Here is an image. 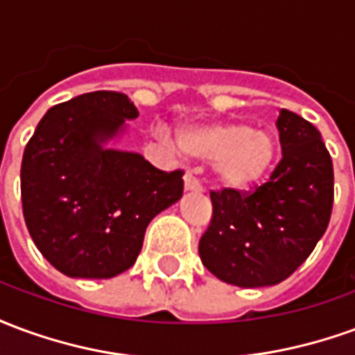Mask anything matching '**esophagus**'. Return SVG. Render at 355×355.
I'll list each match as a JSON object with an SVG mask.
<instances>
[{"mask_svg": "<svg viewBox=\"0 0 355 355\" xmlns=\"http://www.w3.org/2000/svg\"><path fill=\"white\" fill-rule=\"evenodd\" d=\"M184 192H192V193L201 192V184L198 182V178L193 177V175H186L184 177Z\"/></svg>", "mask_w": 355, "mask_h": 355, "instance_id": "obj_1", "label": "esophagus"}]
</instances>
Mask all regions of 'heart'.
Wrapping results in <instances>:
<instances>
[{
  "mask_svg": "<svg viewBox=\"0 0 355 355\" xmlns=\"http://www.w3.org/2000/svg\"><path fill=\"white\" fill-rule=\"evenodd\" d=\"M177 148L190 159L213 163L216 188L230 193L261 184L279 154L272 132L254 131L245 121L184 127L177 135Z\"/></svg>",
  "mask_w": 355,
  "mask_h": 355,
  "instance_id": "obj_1",
  "label": "heart"
}]
</instances>
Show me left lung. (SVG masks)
Instances as JSON below:
<instances>
[{
    "mask_svg": "<svg viewBox=\"0 0 355 355\" xmlns=\"http://www.w3.org/2000/svg\"><path fill=\"white\" fill-rule=\"evenodd\" d=\"M282 162L254 192H211L213 220L200 239L203 266L220 282L266 287L287 279L327 230L333 162L321 132L279 110Z\"/></svg>",
    "mask_w": 355,
    "mask_h": 355,
    "instance_id": "left-lung-1",
    "label": "left lung"
}]
</instances>
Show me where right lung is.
<instances>
[{
    "instance_id": "obj_1",
    "label": "right lung",
    "mask_w": 355,
    "mask_h": 355,
    "mask_svg": "<svg viewBox=\"0 0 355 355\" xmlns=\"http://www.w3.org/2000/svg\"><path fill=\"white\" fill-rule=\"evenodd\" d=\"M139 117L129 96L94 91L57 104L26 144L22 211L35 247L68 277L108 279L135 264L155 215L182 198V171L110 144Z\"/></svg>"
}]
</instances>
